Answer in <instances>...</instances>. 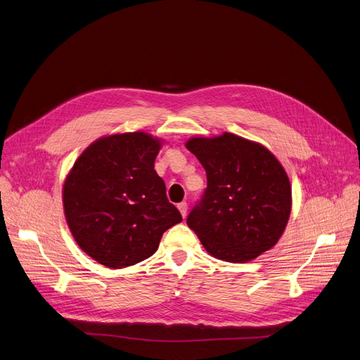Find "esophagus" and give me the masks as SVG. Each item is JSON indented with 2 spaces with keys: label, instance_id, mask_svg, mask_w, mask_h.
I'll return each mask as SVG.
<instances>
[{
  "label": "esophagus",
  "instance_id": "obj_1",
  "mask_svg": "<svg viewBox=\"0 0 360 360\" xmlns=\"http://www.w3.org/2000/svg\"><path fill=\"white\" fill-rule=\"evenodd\" d=\"M178 210H179L181 215L185 218V217H186V211H188V204H186V202H181V204H178Z\"/></svg>",
  "mask_w": 360,
  "mask_h": 360
}]
</instances>
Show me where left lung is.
Masks as SVG:
<instances>
[{
	"mask_svg": "<svg viewBox=\"0 0 360 360\" xmlns=\"http://www.w3.org/2000/svg\"><path fill=\"white\" fill-rule=\"evenodd\" d=\"M186 149L207 172V189L186 218L215 258L247 263L273 248L291 211V185L263 145L224 132L191 138Z\"/></svg>",
	"mask_w": 360,
	"mask_h": 360,
	"instance_id": "8db88e82",
	"label": "left lung"
}]
</instances>
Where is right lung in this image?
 I'll list each match as a JSON object with an SVG mask.
<instances>
[{
    "label": "right lung",
    "instance_id": "1",
    "mask_svg": "<svg viewBox=\"0 0 360 360\" xmlns=\"http://www.w3.org/2000/svg\"><path fill=\"white\" fill-rule=\"evenodd\" d=\"M162 141L145 132L103 136L77 158L63 207L77 245L97 263L123 269L149 258L182 221L155 171Z\"/></svg>",
    "mask_w": 360,
    "mask_h": 360
}]
</instances>
